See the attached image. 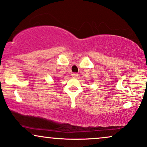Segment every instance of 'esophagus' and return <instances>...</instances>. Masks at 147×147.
<instances>
[{"label":"esophagus","instance_id":"34e87169","mask_svg":"<svg viewBox=\"0 0 147 147\" xmlns=\"http://www.w3.org/2000/svg\"><path fill=\"white\" fill-rule=\"evenodd\" d=\"M72 77H78V76H79V74H77V73H72Z\"/></svg>","mask_w":147,"mask_h":147}]
</instances>
